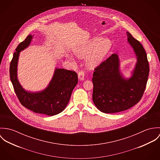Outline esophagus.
I'll list each match as a JSON object with an SVG mask.
<instances>
[{"label":"esophagus","mask_w":160,"mask_h":160,"mask_svg":"<svg viewBox=\"0 0 160 160\" xmlns=\"http://www.w3.org/2000/svg\"><path fill=\"white\" fill-rule=\"evenodd\" d=\"M78 79L80 81H82L84 79V72L83 71H80L78 72Z\"/></svg>","instance_id":"obj_1"}]
</instances>
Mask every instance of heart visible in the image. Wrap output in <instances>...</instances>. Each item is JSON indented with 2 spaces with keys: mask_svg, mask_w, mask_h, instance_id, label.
<instances>
[{
  "mask_svg": "<svg viewBox=\"0 0 160 160\" xmlns=\"http://www.w3.org/2000/svg\"><path fill=\"white\" fill-rule=\"evenodd\" d=\"M111 46L112 42L109 39L95 37L76 47L74 52L81 58L88 56L87 63L89 67L93 68L102 61L109 52ZM67 57L71 60H74V58L71 55H67Z\"/></svg>",
  "mask_w": 160,
  "mask_h": 160,
  "instance_id": "b5f03b06",
  "label": "heart"
}]
</instances>
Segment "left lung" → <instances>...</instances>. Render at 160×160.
Returning a JSON list of instances; mask_svg holds the SVG:
<instances>
[{
	"label": "left lung",
	"mask_w": 160,
	"mask_h": 160,
	"mask_svg": "<svg viewBox=\"0 0 160 160\" xmlns=\"http://www.w3.org/2000/svg\"><path fill=\"white\" fill-rule=\"evenodd\" d=\"M127 36L137 57L132 76L129 79L122 78L116 53L94 68L92 100L96 107L103 113H114L129 109L141 100L146 88L150 71L146 52L129 32Z\"/></svg>",
	"instance_id": "left-lung-1"
}]
</instances>
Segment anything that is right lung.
<instances>
[{
	"mask_svg": "<svg viewBox=\"0 0 160 160\" xmlns=\"http://www.w3.org/2000/svg\"><path fill=\"white\" fill-rule=\"evenodd\" d=\"M32 38V36H28L17 47L10 65V80L23 107L36 113L47 116L58 114L68 103L72 90L78 82V74L74 71L57 68L50 84L44 91H25L17 79V63L20 52L29 45Z\"/></svg>",
	"mask_w": 160,
	"mask_h": 160,
	"instance_id": "1",
	"label": "right lung"
}]
</instances>
